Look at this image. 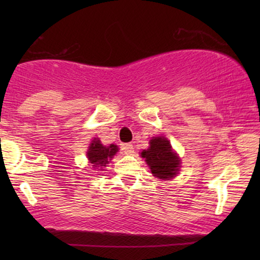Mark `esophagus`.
<instances>
[{"label":"esophagus","mask_w":260,"mask_h":260,"mask_svg":"<svg viewBox=\"0 0 260 260\" xmlns=\"http://www.w3.org/2000/svg\"><path fill=\"white\" fill-rule=\"evenodd\" d=\"M122 150L125 152L126 155H131V154H134V147H133V144H130V143H127V144H123L122 145Z\"/></svg>","instance_id":"1"}]
</instances>
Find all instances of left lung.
Here are the masks:
<instances>
[{
  "mask_svg": "<svg viewBox=\"0 0 260 260\" xmlns=\"http://www.w3.org/2000/svg\"><path fill=\"white\" fill-rule=\"evenodd\" d=\"M150 147L141 152L151 170V174L161 180H170L177 175L181 159L172 149L170 142L166 137H152Z\"/></svg>",
  "mask_w": 260,
  "mask_h": 260,
  "instance_id": "left-lung-1",
  "label": "left lung"
}]
</instances>
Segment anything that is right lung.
<instances>
[{
    "mask_svg": "<svg viewBox=\"0 0 260 260\" xmlns=\"http://www.w3.org/2000/svg\"><path fill=\"white\" fill-rule=\"evenodd\" d=\"M118 151V147L115 144H110L109 147L103 145L99 138H93L86 152L88 162L95 169L104 170L106 165H109L113 156Z\"/></svg>",
    "mask_w": 260,
    "mask_h": 260,
    "instance_id": "obj_1",
    "label": "right lung"
}]
</instances>
